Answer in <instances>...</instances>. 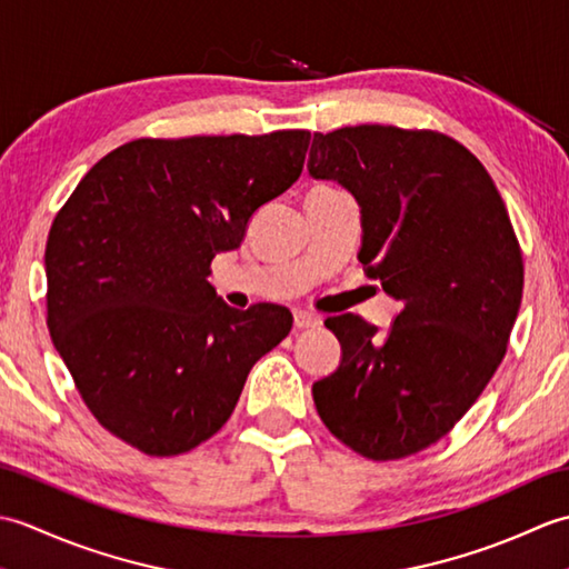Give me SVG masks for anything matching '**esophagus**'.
<instances>
[{"instance_id": "esophagus-1", "label": "esophagus", "mask_w": 569, "mask_h": 569, "mask_svg": "<svg viewBox=\"0 0 569 569\" xmlns=\"http://www.w3.org/2000/svg\"><path fill=\"white\" fill-rule=\"evenodd\" d=\"M293 325L298 330H308V328H318L320 325V318H316V316H310V312H306V310H296L293 312Z\"/></svg>"}]
</instances>
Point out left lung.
Returning a JSON list of instances; mask_svg holds the SVG:
<instances>
[{
    "label": "left lung",
    "mask_w": 569,
    "mask_h": 569,
    "mask_svg": "<svg viewBox=\"0 0 569 569\" xmlns=\"http://www.w3.org/2000/svg\"><path fill=\"white\" fill-rule=\"evenodd\" d=\"M308 173L359 204V261L401 312L383 337L330 318L342 345L312 398L335 438L369 459L426 450L475 406L521 308L523 259L487 168L435 131L361 124L316 134Z\"/></svg>",
    "instance_id": "left-lung-1"
}]
</instances>
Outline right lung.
<instances>
[{
    "mask_svg": "<svg viewBox=\"0 0 569 569\" xmlns=\"http://www.w3.org/2000/svg\"><path fill=\"white\" fill-rule=\"evenodd\" d=\"M308 143L298 129L129 141L56 214L48 330L92 416L137 450L171 457L212 438L291 332L286 308H229L208 276L296 183Z\"/></svg>",
    "mask_w": 569,
    "mask_h": 569,
    "instance_id": "obj_1",
    "label": "right lung"
}]
</instances>
